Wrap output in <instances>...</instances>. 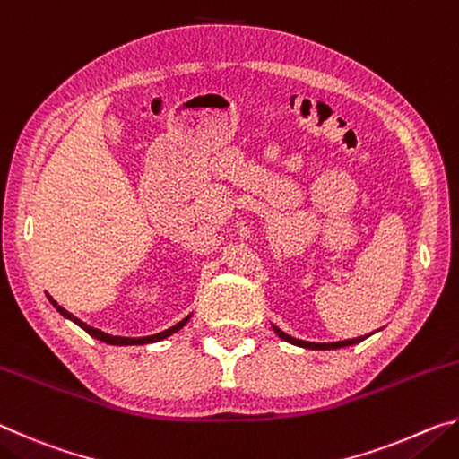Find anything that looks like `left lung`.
I'll list each match as a JSON object with an SVG mask.
<instances>
[{
    "mask_svg": "<svg viewBox=\"0 0 459 459\" xmlns=\"http://www.w3.org/2000/svg\"><path fill=\"white\" fill-rule=\"evenodd\" d=\"M273 330H275V333L281 340L290 342V344H293V346L309 348V351H336V348H346V346L359 344V342H362L364 338L370 336V333H368V336H360V338H352V340H340V342H307V340H299V338L290 336V333H285L283 330H279L275 324H273Z\"/></svg>",
    "mask_w": 459,
    "mask_h": 459,
    "instance_id": "left-lung-1",
    "label": "left lung"
}]
</instances>
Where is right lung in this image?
<instances>
[{
    "label": "right lung",
    "instance_id": "obj_1",
    "mask_svg": "<svg viewBox=\"0 0 459 459\" xmlns=\"http://www.w3.org/2000/svg\"><path fill=\"white\" fill-rule=\"evenodd\" d=\"M46 298H48V301L50 304L58 309L60 312V316L62 317H66V320H71V322H74L76 325H79V328H82L84 332L89 333V336H92V338H97V340H100V342H105V344H113V346H142V344H153V342H160V340H164V338H168V336H172V333H176L178 330H182L186 324H188V320H190V316H186L182 322H178L176 325H172V328H168V330H164V332H158V333H152V336H142V338H126V336H113V333H105V332H100V330H97V328H92V325H89V324H84L82 320H79V317L76 316H73L71 312H66L65 307L62 306H58L56 301H54L50 295H46Z\"/></svg>",
    "mask_w": 459,
    "mask_h": 459
}]
</instances>
